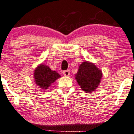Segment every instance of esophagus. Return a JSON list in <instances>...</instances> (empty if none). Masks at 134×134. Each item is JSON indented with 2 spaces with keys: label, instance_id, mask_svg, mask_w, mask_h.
<instances>
[{
  "label": "esophagus",
  "instance_id": "esophagus-1",
  "mask_svg": "<svg viewBox=\"0 0 134 134\" xmlns=\"http://www.w3.org/2000/svg\"><path fill=\"white\" fill-rule=\"evenodd\" d=\"M63 75H64V76H68L69 75H70V70H66V71H64L63 72Z\"/></svg>",
  "mask_w": 134,
  "mask_h": 134
}]
</instances>
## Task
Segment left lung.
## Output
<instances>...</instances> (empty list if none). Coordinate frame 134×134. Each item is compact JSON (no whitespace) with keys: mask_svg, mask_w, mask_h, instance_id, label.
I'll list each match as a JSON object with an SVG mask.
<instances>
[{"mask_svg":"<svg viewBox=\"0 0 134 134\" xmlns=\"http://www.w3.org/2000/svg\"><path fill=\"white\" fill-rule=\"evenodd\" d=\"M102 75V71L95 64L86 61L80 65L75 79L83 91L92 93L98 88Z\"/></svg>","mask_w":134,"mask_h":134,"instance_id":"1","label":"left lung"}]
</instances>
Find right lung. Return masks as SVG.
Here are the masks:
<instances>
[{
  "label": "right lung",
  "instance_id": "right-lung-1",
  "mask_svg": "<svg viewBox=\"0 0 134 134\" xmlns=\"http://www.w3.org/2000/svg\"><path fill=\"white\" fill-rule=\"evenodd\" d=\"M56 71H52L48 66L41 63L39 64L34 71V83L45 92L56 80L60 78Z\"/></svg>",
  "mask_w": 134,
  "mask_h": 134
}]
</instances>
